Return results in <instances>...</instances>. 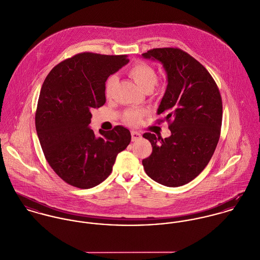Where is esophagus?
Instances as JSON below:
<instances>
[{
    "instance_id": "1",
    "label": "esophagus",
    "mask_w": 260,
    "mask_h": 260,
    "mask_svg": "<svg viewBox=\"0 0 260 260\" xmlns=\"http://www.w3.org/2000/svg\"><path fill=\"white\" fill-rule=\"evenodd\" d=\"M141 137H142V134H141V133L136 132V131H133V132H132V140H133L134 142L137 141V140H139Z\"/></svg>"
}]
</instances>
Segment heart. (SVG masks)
<instances>
[{"label": "heart", "instance_id": "heart-1", "mask_svg": "<svg viewBox=\"0 0 260 260\" xmlns=\"http://www.w3.org/2000/svg\"><path fill=\"white\" fill-rule=\"evenodd\" d=\"M128 75L140 87L146 91L151 90L157 79V74L155 70L150 64L144 61L136 62L135 64H133L128 70ZM116 81L117 79L115 75H112L107 79L105 85V93L108 98L112 96ZM146 114L147 111L144 109H131L124 113L123 118L129 124H138L141 121V118Z\"/></svg>", "mask_w": 260, "mask_h": 260}]
</instances>
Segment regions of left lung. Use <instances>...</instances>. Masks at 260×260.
I'll use <instances>...</instances> for the list:
<instances>
[{
    "label": "left lung",
    "mask_w": 260,
    "mask_h": 260,
    "mask_svg": "<svg viewBox=\"0 0 260 260\" xmlns=\"http://www.w3.org/2000/svg\"><path fill=\"white\" fill-rule=\"evenodd\" d=\"M145 58L160 61L168 87L157 110L171 137L145 133L152 152L143 159L146 174L170 187L194 179L209 162L220 137L222 101L213 78L202 63L178 48L152 49Z\"/></svg>",
    "instance_id": "8db88e82"
}]
</instances>
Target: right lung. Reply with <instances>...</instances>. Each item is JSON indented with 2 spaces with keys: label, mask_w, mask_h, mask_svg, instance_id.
<instances>
[{
  "label": "right lung",
  "mask_w": 260,
  "mask_h": 260,
  "mask_svg": "<svg viewBox=\"0 0 260 260\" xmlns=\"http://www.w3.org/2000/svg\"><path fill=\"white\" fill-rule=\"evenodd\" d=\"M127 62L124 55L81 53L57 64L42 86L38 138L50 167L70 185L86 189L103 182L131 143L129 131L121 125L100 129V137L88 126L90 111L106 103L107 79Z\"/></svg>",
  "instance_id": "add662e5"
}]
</instances>
